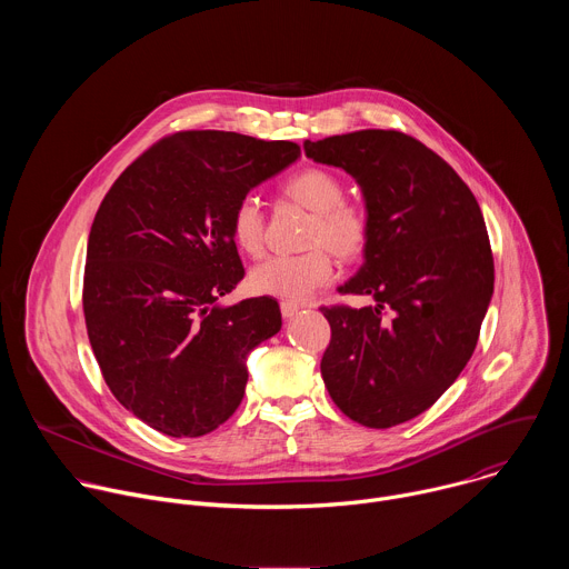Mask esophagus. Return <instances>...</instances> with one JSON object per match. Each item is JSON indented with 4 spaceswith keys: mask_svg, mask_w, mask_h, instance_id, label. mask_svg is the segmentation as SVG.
Masks as SVG:
<instances>
[{
    "mask_svg": "<svg viewBox=\"0 0 569 569\" xmlns=\"http://www.w3.org/2000/svg\"><path fill=\"white\" fill-rule=\"evenodd\" d=\"M299 308H301V306H299L297 301H286V299L281 301V315H283V317H295V315L299 312Z\"/></svg>",
    "mask_w": 569,
    "mask_h": 569,
    "instance_id": "obj_1",
    "label": "esophagus"
}]
</instances>
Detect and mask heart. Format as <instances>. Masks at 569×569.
Returning <instances> with one entry per match:
<instances>
[{"label":"heart","instance_id":"1","mask_svg":"<svg viewBox=\"0 0 569 569\" xmlns=\"http://www.w3.org/2000/svg\"><path fill=\"white\" fill-rule=\"evenodd\" d=\"M283 191L295 202L315 211L306 246L301 254H277L257 263L250 272V283L259 295L279 297L286 301H303L327 286L333 274V257L353 261L365 254L369 246L371 222L365 207L345 198L342 180L327 171L308 167L283 184ZM229 231L236 246L259 257L266 246V213L254 193L242 196L229 216Z\"/></svg>","mask_w":569,"mask_h":569}]
</instances>
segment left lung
<instances>
[{
  "mask_svg": "<svg viewBox=\"0 0 569 569\" xmlns=\"http://www.w3.org/2000/svg\"><path fill=\"white\" fill-rule=\"evenodd\" d=\"M303 150L365 193V263L340 290L371 306H321L331 345L321 378L360 426L391 428L439 400L470 360L496 281L481 209L455 169L398 130H358Z\"/></svg>",
  "mask_w": 569,
  "mask_h": 569,
  "instance_id": "8db88e82",
  "label": "left lung"
}]
</instances>
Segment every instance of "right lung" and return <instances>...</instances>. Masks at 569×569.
Instances as JSON below:
<instances>
[{
    "label": "right lung",
    "mask_w": 569,
    "mask_h": 569,
    "mask_svg": "<svg viewBox=\"0 0 569 569\" xmlns=\"http://www.w3.org/2000/svg\"><path fill=\"white\" fill-rule=\"evenodd\" d=\"M299 157L295 141L182 130L106 193L88 240L83 312L103 380L169 437L222 426L246 393V356L281 329L272 297L216 306L246 277L233 204Z\"/></svg>",
    "instance_id": "right-lung-1"
}]
</instances>
